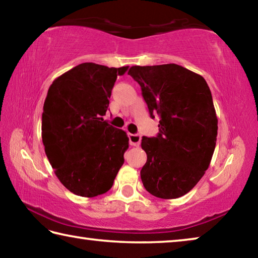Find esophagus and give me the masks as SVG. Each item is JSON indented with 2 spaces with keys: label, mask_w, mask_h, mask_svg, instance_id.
<instances>
[{
  "label": "esophagus",
  "mask_w": 258,
  "mask_h": 258,
  "mask_svg": "<svg viewBox=\"0 0 258 258\" xmlns=\"http://www.w3.org/2000/svg\"><path fill=\"white\" fill-rule=\"evenodd\" d=\"M128 140L131 146H139L140 142H141V135L140 134H128Z\"/></svg>",
  "instance_id": "obj_1"
}]
</instances>
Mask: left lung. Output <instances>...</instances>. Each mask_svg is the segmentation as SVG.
I'll return each instance as SVG.
<instances>
[{
  "label": "left lung",
  "instance_id": "8db88e82",
  "mask_svg": "<svg viewBox=\"0 0 258 258\" xmlns=\"http://www.w3.org/2000/svg\"><path fill=\"white\" fill-rule=\"evenodd\" d=\"M128 75L141 86L151 118L159 116L158 135L142 138L143 185L161 199L182 197L204 176L215 150L211 90L203 76L175 63L133 66Z\"/></svg>",
  "mask_w": 258,
  "mask_h": 258
}]
</instances>
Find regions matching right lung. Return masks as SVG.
Segmentation results:
<instances>
[{"instance_id": "add662e5", "label": "right lung", "mask_w": 258, "mask_h": 258, "mask_svg": "<svg viewBox=\"0 0 258 258\" xmlns=\"http://www.w3.org/2000/svg\"><path fill=\"white\" fill-rule=\"evenodd\" d=\"M127 66L84 62L47 91L42 113L45 154L59 181L81 197L106 194L124 164L128 138L103 120L117 76Z\"/></svg>"}]
</instances>
